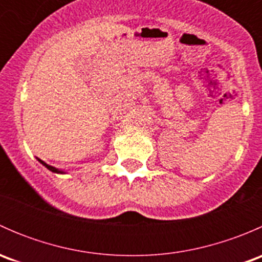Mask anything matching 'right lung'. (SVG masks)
Here are the masks:
<instances>
[{
    "label": "right lung",
    "mask_w": 262,
    "mask_h": 262,
    "mask_svg": "<svg viewBox=\"0 0 262 262\" xmlns=\"http://www.w3.org/2000/svg\"><path fill=\"white\" fill-rule=\"evenodd\" d=\"M36 160H38L39 162L41 163V165L46 166V167L48 168L49 171H52V172H54V173H67V172H64V171H63V170H59V168H55V167H53V166L48 165V163H46V162H44V161H41L40 158H36Z\"/></svg>",
    "instance_id": "1"
}]
</instances>
